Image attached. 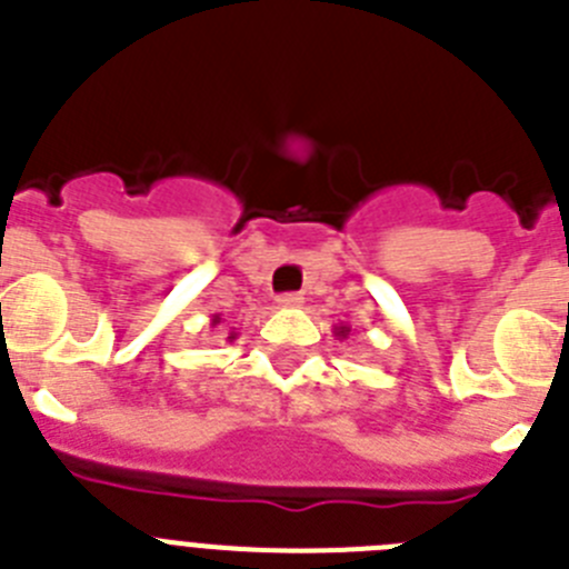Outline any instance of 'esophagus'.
Wrapping results in <instances>:
<instances>
[{"instance_id":"esophagus-1","label":"esophagus","mask_w":569,"mask_h":569,"mask_svg":"<svg viewBox=\"0 0 569 569\" xmlns=\"http://www.w3.org/2000/svg\"><path fill=\"white\" fill-rule=\"evenodd\" d=\"M301 305H305V296L301 293L279 296V308H301Z\"/></svg>"}]
</instances>
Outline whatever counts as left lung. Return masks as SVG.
Returning <instances> with one entry per match:
<instances>
[{"label": "left lung", "instance_id": "1", "mask_svg": "<svg viewBox=\"0 0 569 569\" xmlns=\"http://www.w3.org/2000/svg\"><path fill=\"white\" fill-rule=\"evenodd\" d=\"M347 333H350V330H347V328H336V336H341V339H345Z\"/></svg>", "mask_w": 569, "mask_h": 569}]
</instances>
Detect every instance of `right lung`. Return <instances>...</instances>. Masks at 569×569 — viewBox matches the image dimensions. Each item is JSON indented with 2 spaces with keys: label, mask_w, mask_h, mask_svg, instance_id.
I'll return each instance as SVG.
<instances>
[{
  "label": "right lung",
  "mask_w": 569,
  "mask_h": 569,
  "mask_svg": "<svg viewBox=\"0 0 569 569\" xmlns=\"http://www.w3.org/2000/svg\"><path fill=\"white\" fill-rule=\"evenodd\" d=\"M219 321H222V313H216V316H213V321H210V325H213V328H216V325H219ZM228 339H236V333H230Z\"/></svg>",
  "instance_id": "1"
}]
</instances>
